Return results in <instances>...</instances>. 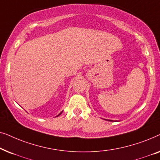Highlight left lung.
Returning a JSON list of instances; mask_svg holds the SVG:
<instances>
[{
  "instance_id": "1",
  "label": "left lung",
  "mask_w": 160,
  "mask_h": 160,
  "mask_svg": "<svg viewBox=\"0 0 160 160\" xmlns=\"http://www.w3.org/2000/svg\"><path fill=\"white\" fill-rule=\"evenodd\" d=\"M108 121H111V122H113V120H108Z\"/></svg>"
}]
</instances>
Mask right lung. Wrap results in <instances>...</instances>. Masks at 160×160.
Masks as SVG:
<instances>
[{"label": "right lung", "mask_w": 160, "mask_h": 160, "mask_svg": "<svg viewBox=\"0 0 160 160\" xmlns=\"http://www.w3.org/2000/svg\"><path fill=\"white\" fill-rule=\"evenodd\" d=\"M61 113H62V112H61V113H60V114H59V115H58V116H60V114H61ZM58 116H57V117H58Z\"/></svg>", "instance_id": "right-lung-1"}]
</instances>
